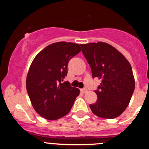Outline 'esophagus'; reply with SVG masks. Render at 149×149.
I'll return each mask as SVG.
<instances>
[{
    "label": "esophagus",
    "mask_w": 149,
    "mask_h": 149,
    "mask_svg": "<svg viewBox=\"0 0 149 149\" xmlns=\"http://www.w3.org/2000/svg\"><path fill=\"white\" fill-rule=\"evenodd\" d=\"M81 91L82 93H84V94H85V93L87 92V89H86V88H81Z\"/></svg>",
    "instance_id": "obj_1"
}]
</instances>
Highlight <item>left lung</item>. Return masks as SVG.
Returning a JSON list of instances; mask_svg holds the SVG:
<instances>
[{"mask_svg": "<svg viewBox=\"0 0 149 149\" xmlns=\"http://www.w3.org/2000/svg\"><path fill=\"white\" fill-rule=\"evenodd\" d=\"M90 65L92 77L102 79L95 90L97 101L90 104L94 115L108 119L117 118L125 111L135 89L133 70L127 60L105 42L80 45Z\"/></svg>", "mask_w": 149, "mask_h": 149, "instance_id": "left-lung-1", "label": "left lung"}]
</instances>
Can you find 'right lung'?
I'll list each match as a JSON object with an SVG mask.
<instances>
[{"label":"right lung","mask_w":149,"mask_h":149,"mask_svg":"<svg viewBox=\"0 0 149 149\" xmlns=\"http://www.w3.org/2000/svg\"><path fill=\"white\" fill-rule=\"evenodd\" d=\"M81 50L79 44L59 42L39 52L26 78V90L36 112L47 120H58L70 112L80 94L79 88L63 82L68 65Z\"/></svg>","instance_id":"1"}]
</instances>
